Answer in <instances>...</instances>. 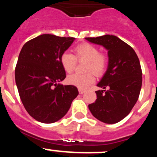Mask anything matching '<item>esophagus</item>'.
Returning a JSON list of instances; mask_svg holds the SVG:
<instances>
[{
	"label": "esophagus",
	"instance_id": "esophagus-1",
	"mask_svg": "<svg viewBox=\"0 0 157 157\" xmlns=\"http://www.w3.org/2000/svg\"><path fill=\"white\" fill-rule=\"evenodd\" d=\"M79 93H80V94H82L85 93V91H84V90L80 89H79Z\"/></svg>",
	"mask_w": 157,
	"mask_h": 157
}]
</instances>
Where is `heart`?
Instances as JSON below:
<instances>
[{
  "mask_svg": "<svg viewBox=\"0 0 157 157\" xmlns=\"http://www.w3.org/2000/svg\"><path fill=\"white\" fill-rule=\"evenodd\" d=\"M75 56L68 52H65L60 57V63L63 68L67 72H71L75 67L77 59L86 61L85 71H91L95 75H101L107 66V57L103 54L99 53L98 48L89 44H83L77 46L75 49ZM66 81L68 84L77 86L80 89H85L92 84L94 77L91 72L80 75L72 74L68 75Z\"/></svg>",
  "mask_w": 157,
  "mask_h": 157,
  "instance_id": "b5f03b06",
  "label": "heart"
}]
</instances>
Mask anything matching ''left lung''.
<instances>
[{"label":"left lung","mask_w":157,"mask_h":157,"mask_svg":"<svg viewBox=\"0 0 157 157\" xmlns=\"http://www.w3.org/2000/svg\"><path fill=\"white\" fill-rule=\"evenodd\" d=\"M108 50L109 63L97 83L102 90L95 91L97 100L89 109L95 118L108 124L121 121L131 112L140 96L142 69L136 52L114 35L85 38Z\"/></svg>","instance_id":"obj_1"}]
</instances>
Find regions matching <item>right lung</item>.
Instances as JSON below:
<instances>
[{"label": "right lung", "instance_id": "right-lung-1", "mask_svg": "<svg viewBox=\"0 0 157 157\" xmlns=\"http://www.w3.org/2000/svg\"><path fill=\"white\" fill-rule=\"evenodd\" d=\"M75 40L44 34L26 42L20 52L16 86L23 106L37 121H58L78 95L75 86L60 83L66 78L60 57Z\"/></svg>", "mask_w": 157, "mask_h": 157}]
</instances>
